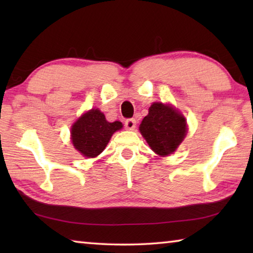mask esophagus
I'll return each mask as SVG.
<instances>
[{
  "instance_id": "esophagus-1",
  "label": "esophagus",
  "mask_w": 253,
  "mask_h": 253,
  "mask_svg": "<svg viewBox=\"0 0 253 253\" xmlns=\"http://www.w3.org/2000/svg\"><path fill=\"white\" fill-rule=\"evenodd\" d=\"M125 127H126V129H128V130L135 129V127H136V121H135V119H132V118L127 119V121L125 122Z\"/></svg>"
}]
</instances>
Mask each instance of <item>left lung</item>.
Here are the masks:
<instances>
[{
  "mask_svg": "<svg viewBox=\"0 0 253 253\" xmlns=\"http://www.w3.org/2000/svg\"><path fill=\"white\" fill-rule=\"evenodd\" d=\"M139 131L152 151L160 156L173 154L186 136L185 117L172 105L153 102L144 117Z\"/></svg>",
  "mask_w": 253,
  "mask_h": 253,
  "instance_id": "obj_1",
  "label": "left lung"
}]
</instances>
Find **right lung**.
Wrapping results in <instances>:
<instances>
[{
	"label": "right lung",
	"instance_id": "obj_1",
	"mask_svg": "<svg viewBox=\"0 0 253 253\" xmlns=\"http://www.w3.org/2000/svg\"><path fill=\"white\" fill-rule=\"evenodd\" d=\"M122 128L121 122H107L99 109H90L72 125L71 140L81 155L93 158L106 148L114 132Z\"/></svg>",
	"mask_w": 253,
	"mask_h": 253
}]
</instances>
